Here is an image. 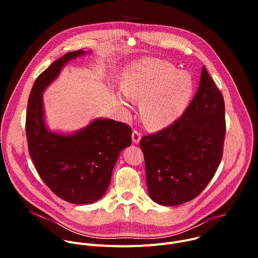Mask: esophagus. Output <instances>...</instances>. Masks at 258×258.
I'll use <instances>...</instances> for the list:
<instances>
[{
    "mask_svg": "<svg viewBox=\"0 0 258 258\" xmlns=\"http://www.w3.org/2000/svg\"><path fill=\"white\" fill-rule=\"evenodd\" d=\"M133 142L134 143H136V144H138L140 141H141V137H142V134H141V132L140 131H138V130H134L133 131Z\"/></svg>",
    "mask_w": 258,
    "mask_h": 258,
    "instance_id": "obj_1",
    "label": "esophagus"
}]
</instances>
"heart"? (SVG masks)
<instances>
[{
	"mask_svg": "<svg viewBox=\"0 0 258 258\" xmlns=\"http://www.w3.org/2000/svg\"><path fill=\"white\" fill-rule=\"evenodd\" d=\"M120 89L130 100L140 101L143 121L152 128L173 122L186 109L193 92L191 78L159 59L140 60L123 73ZM127 105L126 99H121Z\"/></svg>",
	"mask_w": 258,
	"mask_h": 258,
	"instance_id": "1",
	"label": "heart"
}]
</instances>
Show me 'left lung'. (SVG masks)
Returning a JSON list of instances; mask_svg holds the SVG:
<instances>
[{
  "mask_svg": "<svg viewBox=\"0 0 258 258\" xmlns=\"http://www.w3.org/2000/svg\"><path fill=\"white\" fill-rule=\"evenodd\" d=\"M225 137L224 97L203 66L198 91L182 115L141 139L151 199L174 206L196 198L222 161Z\"/></svg>",
  "mask_w": 258,
  "mask_h": 258,
  "instance_id": "left-lung-1",
  "label": "left lung"
}]
</instances>
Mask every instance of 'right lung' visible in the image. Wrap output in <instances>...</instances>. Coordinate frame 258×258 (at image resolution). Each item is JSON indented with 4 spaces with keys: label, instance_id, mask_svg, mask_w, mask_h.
Returning a JSON list of instances; mask_svg holds the SVG:
<instances>
[{
    "label": "right lung",
    "instance_id": "obj_1",
    "mask_svg": "<svg viewBox=\"0 0 258 258\" xmlns=\"http://www.w3.org/2000/svg\"><path fill=\"white\" fill-rule=\"evenodd\" d=\"M85 53L69 52L41 73L29 94L25 119L36 171L56 196L73 204H91L105 194L120 152L132 144L131 126L112 119H96L69 136L47 130L42 93L67 61Z\"/></svg>",
    "mask_w": 258,
    "mask_h": 258
}]
</instances>
